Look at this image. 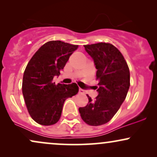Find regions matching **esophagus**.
Wrapping results in <instances>:
<instances>
[{
	"label": "esophagus",
	"mask_w": 157,
	"mask_h": 157,
	"mask_svg": "<svg viewBox=\"0 0 157 157\" xmlns=\"http://www.w3.org/2000/svg\"><path fill=\"white\" fill-rule=\"evenodd\" d=\"M79 94H84V90L82 89H81V88H80V89H79Z\"/></svg>",
	"instance_id": "1"
}]
</instances>
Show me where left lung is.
Instances as JSON below:
<instances>
[{"mask_svg":"<svg viewBox=\"0 0 157 157\" xmlns=\"http://www.w3.org/2000/svg\"><path fill=\"white\" fill-rule=\"evenodd\" d=\"M93 58L99 80L95 99L89 96L86 107L79 112L84 122L90 126H100L109 121L125 100L130 86V73L121 52L109 43L99 42L84 45Z\"/></svg>","mask_w":157,"mask_h":157,"instance_id":"left-lung-1","label":"left lung"}]
</instances>
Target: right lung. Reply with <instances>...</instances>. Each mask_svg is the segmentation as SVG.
Returning a JSON list of instances; mask_svg holds the SVG:
<instances>
[{
  "label": "right lung",
  "mask_w": 157,
  "mask_h": 157,
  "mask_svg": "<svg viewBox=\"0 0 157 157\" xmlns=\"http://www.w3.org/2000/svg\"><path fill=\"white\" fill-rule=\"evenodd\" d=\"M78 45L61 41L43 44L28 62L22 80V94L30 116L41 125H53L59 121L63 103L79 90L75 82L69 85L52 82L60 75Z\"/></svg>",
  "instance_id": "obj_1"
}]
</instances>
